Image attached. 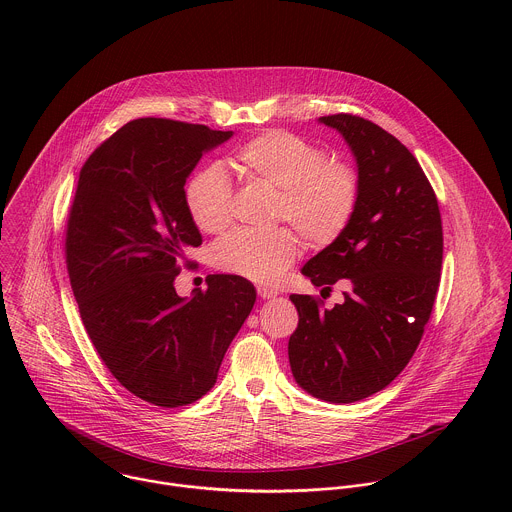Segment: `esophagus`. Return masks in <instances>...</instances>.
<instances>
[{"mask_svg": "<svg viewBox=\"0 0 512 512\" xmlns=\"http://www.w3.org/2000/svg\"><path fill=\"white\" fill-rule=\"evenodd\" d=\"M258 295H260L262 299H272V297H276V295H278V292H276V290H270V288L260 286V288H258Z\"/></svg>", "mask_w": 512, "mask_h": 512, "instance_id": "1", "label": "esophagus"}]
</instances>
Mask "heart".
Wrapping results in <instances>:
<instances>
[{
  "label": "heart",
  "instance_id": "obj_1",
  "mask_svg": "<svg viewBox=\"0 0 512 512\" xmlns=\"http://www.w3.org/2000/svg\"><path fill=\"white\" fill-rule=\"evenodd\" d=\"M230 167L250 181L278 189L276 217L292 222L311 246L331 244L357 209L361 181L355 167L327 159L325 151L293 134L268 130L236 149ZM185 209L203 232L230 222L232 183L219 163L199 167L183 189ZM299 236L290 228L272 232L236 230L215 248L217 266L250 282L274 286L295 262Z\"/></svg>",
  "mask_w": 512,
  "mask_h": 512
}]
</instances>
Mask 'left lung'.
<instances>
[{"mask_svg": "<svg viewBox=\"0 0 512 512\" xmlns=\"http://www.w3.org/2000/svg\"><path fill=\"white\" fill-rule=\"evenodd\" d=\"M319 124L343 136L361 191L347 228L301 268L323 290L345 280V301L321 309L311 295H290L299 323L288 355L307 394L351 404L386 388L420 345L438 292L443 234L434 189L408 147L351 114Z\"/></svg>", "mask_w": 512, "mask_h": 512, "instance_id": "left-lung-1", "label": "left lung"}]
</instances>
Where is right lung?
<instances>
[{
    "instance_id": "add662e5",
    "label": "right lung",
    "mask_w": 512,
    "mask_h": 512,
    "mask_svg": "<svg viewBox=\"0 0 512 512\" xmlns=\"http://www.w3.org/2000/svg\"><path fill=\"white\" fill-rule=\"evenodd\" d=\"M232 132L161 118L122 126L80 169L67 228V268L84 329L104 365L138 398L191 404L217 382L256 290L232 274L207 292H175L185 250L201 244L183 189Z\"/></svg>"
}]
</instances>
